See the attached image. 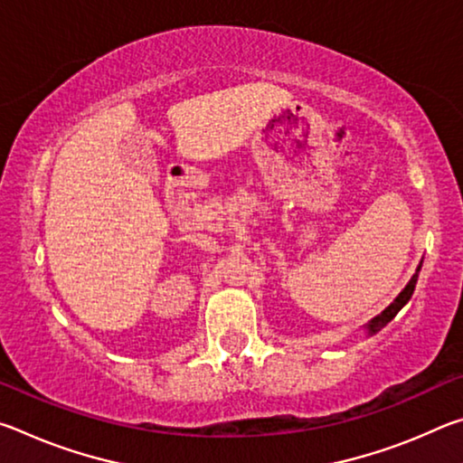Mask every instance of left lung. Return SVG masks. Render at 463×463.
<instances>
[{
  "mask_svg": "<svg viewBox=\"0 0 463 463\" xmlns=\"http://www.w3.org/2000/svg\"><path fill=\"white\" fill-rule=\"evenodd\" d=\"M420 268H422V263L419 265L417 268V271H414V276L411 278V281L409 284L404 286V289L401 294L396 296V300L390 304V307L386 308V310H382L378 317H373L370 323L367 325H364V331H365V335L367 336H372V335H375L378 331H382L383 326H386L392 318H394L398 312H401L404 307H406V302L411 300V296H412V292H414V286H417V279H419V271H420Z\"/></svg>",
  "mask_w": 463,
  "mask_h": 463,
  "instance_id": "left-lung-1",
  "label": "left lung"
}]
</instances>
